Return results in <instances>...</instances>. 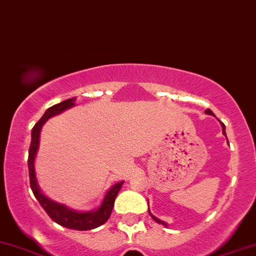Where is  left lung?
Returning a JSON list of instances; mask_svg holds the SVG:
<instances>
[{
  "label": "left lung",
  "mask_w": 256,
  "mask_h": 256,
  "mask_svg": "<svg viewBox=\"0 0 256 256\" xmlns=\"http://www.w3.org/2000/svg\"><path fill=\"white\" fill-rule=\"evenodd\" d=\"M206 114H210V116H214L212 110H209V108H208V110H206ZM222 127H223V134H224L225 136H226V132H225V126H224L223 122H222ZM149 214H150V211H149ZM151 217H152L154 220L156 222H157V223H159V224H162V225H165V226H166V223H164V222H162V220H158V218H156L154 216H152V214H151Z\"/></svg>",
  "instance_id": "1"
}]
</instances>
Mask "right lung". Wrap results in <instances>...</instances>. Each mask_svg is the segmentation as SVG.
<instances>
[{"label":"right lung","instance_id":"right-lung-1","mask_svg":"<svg viewBox=\"0 0 256 256\" xmlns=\"http://www.w3.org/2000/svg\"><path fill=\"white\" fill-rule=\"evenodd\" d=\"M75 98L66 99V100L56 105L52 106L48 108L45 114L42 116L34 127L32 128V134H31V144H30L28 149V176H30V184H31V190L34 194L36 198L38 200L40 206H42L44 210L46 211L48 216L52 218V220H54L55 223H58L61 226H64L66 228L72 230H78V231H88V230L96 228L100 225L105 224L112 214L114 201L118 192L121 190L122 184L121 182L114 184L110 190L107 192L105 195V198L102 203L100 208L94 210V211H88V212H78V211H74L72 209L66 208V206L58 204V203L52 201L45 195L40 192L38 184H36V173H34V157L36 154V150L39 148V137H40V130L44 124L50 119V118L58 116L61 112H64L66 108H70L75 105Z\"/></svg>","mask_w":256,"mask_h":256}]
</instances>
